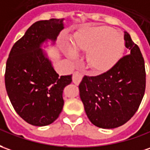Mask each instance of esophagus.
Segmentation results:
<instances>
[{"label": "esophagus", "instance_id": "34e87169", "mask_svg": "<svg viewBox=\"0 0 150 150\" xmlns=\"http://www.w3.org/2000/svg\"><path fill=\"white\" fill-rule=\"evenodd\" d=\"M82 79V74L79 72H75L73 75V83H75L76 85H78L81 82Z\"/></svg>", "mask_w": 150, "mask_h": 150}]
</instances>
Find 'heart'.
Segmentation results:
<instances>
[{"label": "heart", "instance_id": "heart-1", "mask_svg": "<svg viewBox=\"0 0 150 150\" xmlns=\"http://www.w3.org/2000/svg\"><path fill=\"white\" fill-rule=\"evenodd\" d=\"M73 44L64 46L66 55L72 59L78 57L79 51H87L86 64L93 73H105L116 64L123 54V36L112 28L98 26L86 28L73 38Z\"/></svg>", "mask_w": 150, "mask_h": 150}]
</instances>
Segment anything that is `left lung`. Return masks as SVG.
Returning <instances> with one entry per match:
<instances>
[{
  "instance_id": "obj_1",
  "label": "left lung",
  "mask_w": 150,
  "mask_h": 150,
  "mask_svg": "<svg viewBox=\"0 0 150 150\" xmlns=\"http://www.w3.org/2000/svg\"><path fill=\"white\" fill-rule=\"evenodd\" d=\"M125 45L130 50L106 73L85 77L79 85L80 98L91 123L112 129L125 124L136 113L145 91V68L139 46L127 32Z\"/></svg>"
}]
</instances>
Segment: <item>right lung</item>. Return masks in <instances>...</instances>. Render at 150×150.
Listing matches in <instances>:
<instances>
[{
  "label": "right lung",
  "instance_id": "1",
  "mask_svg": "<svg viewBox=\"0 0 150 150\" xmlns=\"http://www.w3.org/2000/svg\"><path fill=\"white\" fill-rule=\"evenodd\" d=\"M64 28V18L36 22L14 43L6 62L7 95L16 112L33 126L57 119L64 104V88L72 81V75L59 76L42 49L49 41L54 45Z\"/></svg>",
  "mask_w": 150,
  "mask_h": 150
}]
</instances>
